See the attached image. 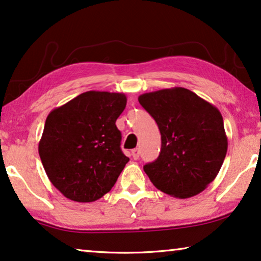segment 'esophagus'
Listing matches in <instances>:
<instances>
[{"label":"esophagus","mask_w":261,"mask_h":261,"mask_svg":"<svg viewBox=\"0 0 261 261\" xmlns=\"http://www.w3.org/2000/svg\"><path fill=\"white\" fill-rule=\"evenodd\" d=\"M139 154H141V152H139V149H134L131 151V155L135 161H137V159L139 158Z\"/></svg>","instance_id":"esophagus-1"}]
</instances>
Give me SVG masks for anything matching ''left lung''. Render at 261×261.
<instances>
[{"label":"left lung","instance_id":"obj_1","mask_svg":"<svg viewBox=\"0 0 261 261\" xmlns=\"http://www.w3.org/2000/svg\"><path fill=\"white\" fill-rule=\"evenodd\" d=\"M138 100L162 135L158 158L144 165L152 184L181 199L204 191L215 180L227 152L220 111L185 88L143 93Z\"/></svg>","mask_w":261,"mask_h":261}]
</instances>
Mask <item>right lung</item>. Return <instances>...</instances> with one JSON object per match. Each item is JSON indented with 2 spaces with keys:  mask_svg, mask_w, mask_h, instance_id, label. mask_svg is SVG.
<instances>
[{
  "mask_svg": "<svg viewBox=\"0 0 261 261\" xmlns=\"http://www.w3.org/2000/svg\"><path fill=\"white\" fill-rule=\"evenodd\" d=\"M125 106L124 93L87 91L48 115L38 153L49 180L68 199L95 201L117 181L129 162L116 126Z\"/></svg>",
  "mask_w": 261,
  "mask_h": 261,
  "instance_id": "add662e5",
  "label": "right lung"
}]
</instances>
